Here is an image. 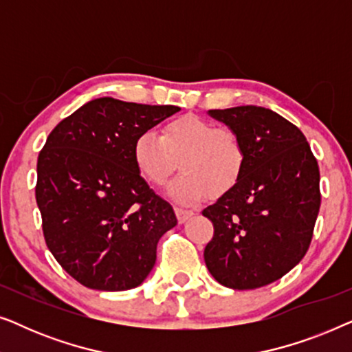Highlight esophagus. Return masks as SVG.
<instances>
[{
  "label": "esophagus",
  "mask_w": 352,
  "mask_h": 352,
  "mask_svg": "<svg viewBox=\"0 0 352 352\" xmlns=\"http://www.w3.org/2000/svg\"><path fill=\"white\" fill-rule=\"evenodd\" d=\"M175 213H176V216H177V221H179V223H186V221L189 219L192 214H194V211H192V210H186V208H181V206H176Z\"/></svg>",
  "instance_id": "obj_1"
}]
</instances>
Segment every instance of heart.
I'll return each instance as SVG.
<instances>
[{"label":"heart","instance_id":"heart-1","mask_svg":"<svg viewBox=\"0 0 352 352\" xmlns=\"http://www.w3.org/2000/svg\"><path fill=\"white\" fill-rule=\"evenodd\" d=\"M182 175L170 186L173 199L195 205L232 192L247 165L243 141L234 129L218 128L197 115H181L163 124L162 136L144 131L133 142V162L151 186H165L177 168Z\"/></svg>","mask_w":352,"mask_h":352}]
</instances>
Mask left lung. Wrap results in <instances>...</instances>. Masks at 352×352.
<instances>
[{
  "label": "left lung",
  "instance_id": "obj_1",
  "mask_svg": "<svg viewBox=\"0 0 352 352\" xmlns=\"http://www.w3.org/2000/svg\"><path fill=\"white\" fill-rule=\"evenodd\" d=\"M243 141L237 187L201 211L213 223L204 256L211 276L234 290L278 280L305 258L320 208V173L305 134L256 105L210 110Z\"/></svg>",
  "mask_w": 352,
  "mask_h": 352
}]
</instances>
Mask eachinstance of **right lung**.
I'll list each match as a JSON object with an SVG mask.
<instances>
[{
  "instance_id": "add662e5",
  "label": "right lung",
  "mask_w": 352,
  "mask_h": 352,
  "mask_svg": "<svg viewBox=\"0 0 352 352\" xmlns=\"http://www.w3.org/2000/svg\"><path fill=\"white\" fill-rule=\"evenodd\" d=\"M176 105L89 100L52 129L36 163L35 197L46 245L81 285H141L157 243L177 223L173 206L139 176L133 142Z\"/></svg>"
}]
</instances>
